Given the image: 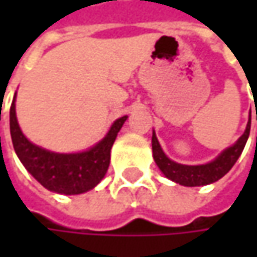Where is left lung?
Returning a JSON list of instances; mask_svg holds the SVG:
<instances>
[{
  "label": "left lung",
  "mask_w": 257,
  "mask_h": 257,
  "mask_svg": "<svg viewBox=\"0 0 257 257\" xmlns=\"http://www.w3.org/2000/svg\"><path fill=\"white\" fill-rule=\"evenodd\" d=\"M249 133H250V115H249V121H247V125H246V130L240 136V139L233 146L227 147L213 162L207 164H200V166H186V164H179L170 160L164 154L156 134L153 133L152 147H153L154 162L159 166V169L163 172L164 176L167 179L173 180V182L179 183L182 186H187V187L206 186V184L217 182L219 179H222L223 176L232 169L233 164L237 162L239 156L242 154L243 149L246 146V142L249 139Z\"/></svg>",
  "instance_id": "1"
}]
</instances>
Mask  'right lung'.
<instances>
[{"label":"right lung","instance_id":"1","mask_svg":"<svg viewBox=\"0 0 257 257\" xmlns=\"http://www.w3.org/2000/svg\"><path fill=\"white\" fill-rule=\"evenodd\" d=\"M127 115L115 120L100 143L83 153L61 154L48 152L25 137L15 115V97L10 108V130L14 150L21 163L45 189L60 194H80L101 182L108 164L110 152Z\"/></svg>","mask_w":257,"mask_h":257}]
</instances>
